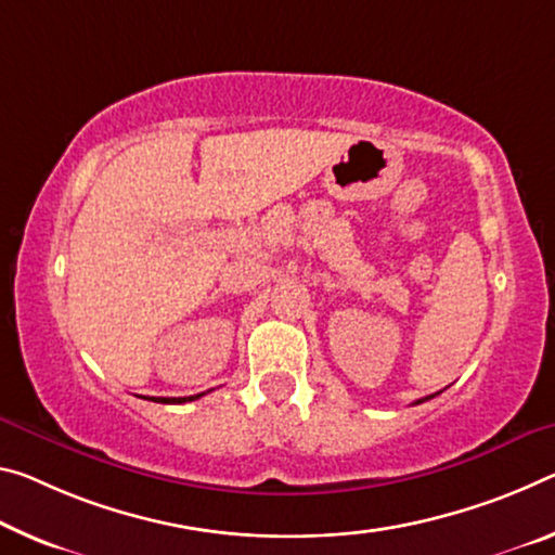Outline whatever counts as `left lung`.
Listing matches in <instances>:
<instances>
[{
    "label": "left lung",
    "instance_id": "1",
    "mask_svg": "<svg viewBox=\"0 0 555 555\" xmlns=\"http://www.w3.org/2000/svg\"><path fill=\"white\" fill-rule=\"evenodd\" d=\"M435 395H437V392H435ZM435 395H429V398H422V400H417L415 404H420V402H425V400H433V398H435Z\"/></svg>",
    "mask_w": 555,
    "mask_h": 555
}]
</instances>
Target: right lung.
<instances>
[{
    "mask_svg": "<svg viewBox=\"0 0 555 555\" xmlns=\"http://www.w3.org/2000/svg\"><path fill=\"white\" fill-rule=\"evenodd\" d=\"M202 395H205V392H199V395H190V398H151V400H155V402H165V404H182V402H192V400H197V398H202Z\"/></svg>",
    "mask_w": 555,
    "mask_h": 555,
    "instance_id": "add662e5",
    "label": "right lung"
}]
</instances>
